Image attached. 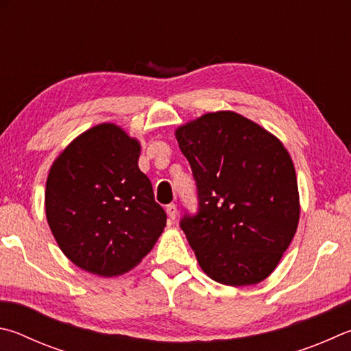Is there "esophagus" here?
<instances>
[{"mask_svg":"<svg viewBox=\"0 0 351 351\" xmlns=\"http://www.w3.org/2000/svg\"><path fill=\"white\" fill-rule=\"evenodd\" d=\"M166 214H168V217L171 220H174L177 216V206L174 204H169L168 206H166Z\"/></svg>","mask_w":351,"mask_h":351,"instance_id":"1","label":"esophagus"}]
</instances>
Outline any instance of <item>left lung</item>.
Instances as JSON below:
<instances>
[{
  "label": "left lung",
  "instance_id": "8db88e82",
  "mask_svg": "<svg viewBox=\"0 0 351 351\" xmlns=\"http://www.w3.org/2000/svg\"><path fill=\"white\" fill-rule=\"evenodd\" d=\"M199 211L180 228L200 268L223 285L259 284L278 267L299 223L296 171L282 141L232 110L177 128Z\"/></svg>",
  "mask_w": 351,
  "mask_h": 351
}]
</instances>
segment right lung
<instances>
[{
    "label": "right lung",
    "instance_id": "add662e5",
    "mask_svg": "<svg viewBox=\"0 0 351 351\" xmlns=\"http://www.w3.org/2000/svg\"><path fill=\"white\" fill-rule=\"evenodd\" d=\"M138 140L101 123L71 141L49 171L46 217L60 250L84 271L128 273L166 226L151 180L138 168Z\"/></svg>",
    "mask_w": 351,
    "mask_h": 351
}]
</instances>
